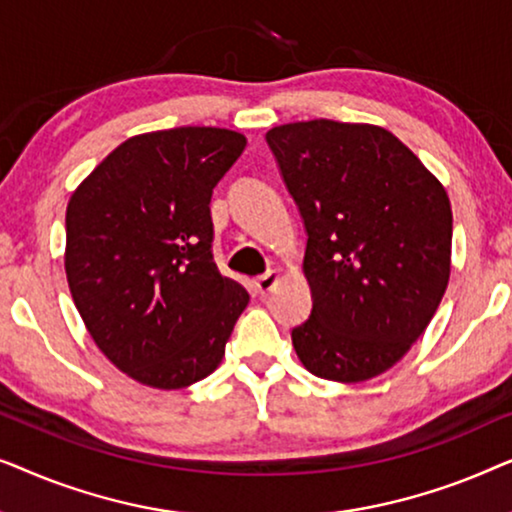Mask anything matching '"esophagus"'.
Masks as SVG:
<instances>
[{"instance_id":"obj_1","label":"esophagus","mask_w":512,"mask_h":512,"mask_svg":"<svg viewBox=\"0 0 512 512\" xmlns=\"http://www.w3.org/2000/svg\"><path fill=\"white\" fill-rule=\"evenodd\" d=\"M277 282H279V275L275 270H270V272H265L263 277L256 279L254 289H256L258 296H268V293L277 286Z\"/></svg>"}]
</instances>
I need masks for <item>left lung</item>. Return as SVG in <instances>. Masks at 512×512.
Wrapping results in <instances>:
<instances>
[{
  "label": "left lung",
  "instance_id": "1",
  "mask_svg": "<svg viewBox=\"0 0 512 512\" xmlns=\"http://www.w3.org/2000/svg\"><path fill=\"white\" fill-rule=\"evenodd\" d=\"M265 139L307 230L312 314L291 331L293 349L324 380H373L410 352L445 296V186L380 125L317 118Z\"/></svg>",
  "mask_w": 512,
  "mask_h": 512
}]
</instances>
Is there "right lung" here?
<instances>
[{"label":"right lung","mask_w":512,"mask_h":512,"mask_svg":"<svg viewBox=\"0 0 512 512\" xmlns=\"http://www.w3.org/2000/svg\"><path fill=\"white\" fill-rule=\"evenodd\" d=\"M247 137L156 130L118 144L67 205L65 272L97 349L132 380L184 389L212 375L249 293L212 258L209 200Z\"/></svg>","instance_id":"1"}]
</instances>
